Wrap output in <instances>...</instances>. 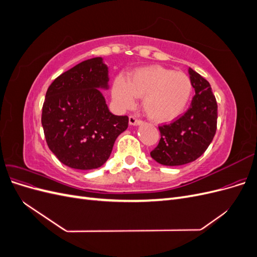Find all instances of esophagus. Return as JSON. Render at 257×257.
<instances>
[{"label": "esophagus", "instance_id": "obj_1", "mask_svg": "<svg viewBox=\"0 0 257 257\" xmlns=\"http://www.w3.org/2000/svg\"><path fill=\"white\" fill-rule=\"evenodd\" d=\"M128 121H130V124H132V125H138V124H141L142 123V120L138 118V116H136V115H130V118H128Z\"/></svg>", "mask_w": 257, "mask_h": 257}]
</instances>
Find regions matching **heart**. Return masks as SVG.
<instances>
[{"label": "heart", "mask_w": 257, "mask_h": 257, "mask_svg": "<svg viewBox=\"0 0 257 257\" xmlns=\"http://www.w3.org/2000/svg\"><path fill=\"white\" fill-rule=\"evenodd\" d=\"M192 93L190 77L161 66L139 68L131 80L116 77L112 96L121 108H131L137 96L145 97L144 109L149 118L159 122L172 121L185 109Z\"/></svg>", "instance_id": "b5f03b06"}]
</instances>
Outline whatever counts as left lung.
Instances as JSON below:
<instances>
[{"mask_svg": "<svg viewBox=\"0 0 257 257\" xmlns=\"http://www.w3.org/2000/svg\"><path fill=\"white\" fill-rule=\"evenodd\" d=\"M189 74L195 90L191 106L172 123L159 126L161 139L150 152L162 165L179 166L197 160L215 135L217 104L211 85L191 67Z\"/></svg>", "mask_w": 257, "mask_h": 257, "instance_id": "8db88e82", "label": "left lung"}]
</instances>
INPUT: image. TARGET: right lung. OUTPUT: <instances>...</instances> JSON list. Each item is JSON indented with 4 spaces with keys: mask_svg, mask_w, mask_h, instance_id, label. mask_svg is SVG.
Segmentation results:
<instances>
[{
    "mask_svg": "<svg viewBox=\"0 0 257 257\" xmlns=\"http://www.w3.org/2000/svg\"><path fill=\"white\" fill-rule=\"evenodd\" d=\"M108 68L92 58L61 74L46 92L42 125L52 153L64 165L81 170L102 166L128 126L127 115H114L97 88H107Z\"/></svg>",
    "mask_w": 257,
    "mask_h": 257,
    "instance_id": "add662e5",
    "label": "right lung"
}]
</instances>
